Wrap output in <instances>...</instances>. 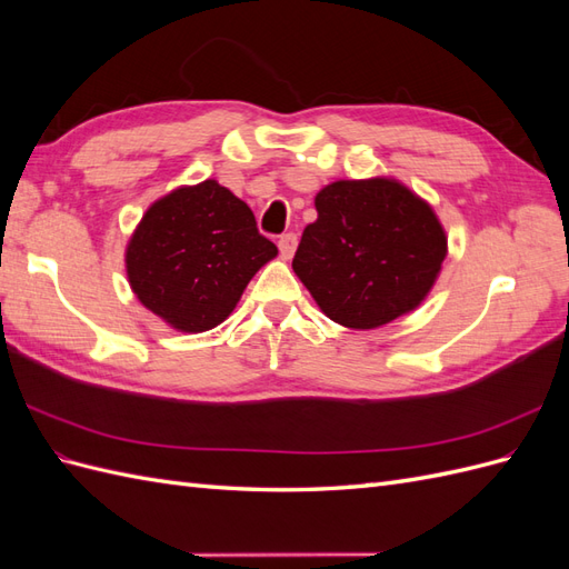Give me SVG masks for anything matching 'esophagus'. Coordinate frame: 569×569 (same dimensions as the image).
Wrapping results in <instances>:
<instances>
[{"mask_svg":"<svg viewBox=\"0 0 569 569\" xmlns=\"http://www.w3.org/2000/svg\"><path fill=\"white\" fill-rule=\"evenodd\" d=\"M297 244H299V237H297L295 232H284V234L280 237V242H278L282 258H291V256H295Z\"/></svg>","mask_w":569,"mask_h":569,"instance_id":"obj_1","label":"esophagus"}]
</instances>
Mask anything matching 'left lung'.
Wrapping results in <instances>:
<instances>
[{
	"label": "left lung",
	"mask_w": 569,
	"mask_h": 569,
	"mask_svg": "<svg viewBox=\"0 0 569 569\" xmlns=\"http://www.w3.org/2000/svg\"><path fill=\"white\" fill-rule=\"evenodd\" d=\"M291 268L322 313L372 330L420 306L446 258L435 211L387 178L339 180L316 197Z\"/></svg>",
	"instance_id": "left-lung-1"
}]
</instances>
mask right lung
I'll return each mask as SVG.
<instances>
[{"mask_svg":"<svg viewBox=\"0 0 569 569\" xmlns=\"http://www.w3.org/2000/svg\"><path fill=\"white\" fill-rule=\"evenodd\" d=\"M278 256L249 206L203 180L159 199L137 226L128 253L130 287L151 313L182 332L226 320L249 280Z\"/></svg>","mask_w":569,"mask_h":569,"instance_id":"add662e5","label":"right lung"}]
</instances>
